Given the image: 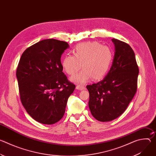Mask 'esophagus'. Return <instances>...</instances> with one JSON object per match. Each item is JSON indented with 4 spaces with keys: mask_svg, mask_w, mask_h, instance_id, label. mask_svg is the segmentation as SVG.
I'll return each mask as SVG.
<instances>
[{
    "mask_svg": "<svg viewBox=\"0 0 156 156\" xmlns=\"http://www.w3.org/2000/svg\"><path fill=\"white\" fill-rule=\"evenodd\" d=\"M76 88L77 89V90H83L85 88V87L84 86H83V85H77Z\"/></svg>",
    "mask_w": 156,
    "mask_h": 156,
    "instance_id": "34e87169",
    "label": "esophagus"
}]
</instances>
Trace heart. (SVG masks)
Instances as JSON below:
<instances>
[{"label": "heart", "instance_id": "1", "mask_svg": "<svg viewBox=\"0 0 156 156\" xmlns=\"http://www.w3.org/2000/svg\"><path fill=\"white\" fill-rule=\"evenodd\" d=\"M73 52L74 56L64 57L62 64L64 71L70 75L76 73L81 65L83 70L70 78L72 82L78 84L86 83L91 78L94 80L102 78L113 60V52L110 48L94 41L78 44Z\"/></svg>", "mask_w": 156, "mask_h": 156}]
</instances>
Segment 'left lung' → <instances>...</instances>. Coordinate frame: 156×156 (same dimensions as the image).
I'll return each instance as SVG.
<instances>
[{"mask_svg":"<svg viewBox=\"0 0 156 156\" xmlns=\"http://www.w3.org/2000/svg\"><path fill=\"white\" fill-rule=\"evenodd\" d=\"M115 54L106 76L86 86L90 93L88 105L98 121H112L121 115L134 97L139 73L134 51L128 44L112 39Z\"/></svg>","mask_w":156,"mask_h":156,"instance_id":"8db88e82","label":"left lung"}]
</instances>
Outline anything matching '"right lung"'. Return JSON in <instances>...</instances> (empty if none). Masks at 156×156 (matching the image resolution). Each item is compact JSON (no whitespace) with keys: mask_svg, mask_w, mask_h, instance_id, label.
I'll return each mask as SVG.
<instances>
[{"mask_svg":"<svg viewBox=\"0 0 156 156\" xmlns=\"http://www.w3.org/2000/svg\"><path fill=\"white\" fill-rule=\"evenodd\" d=\"M69 48L65 41L44 39L27 48L18 63L16 75L21 103L41 123L58 122L75 89L62 72L60 58Z\"/></svg>","mask_w":156,"mask_h":156,"instance_id":"obj_1","label":"right lung"}]
</instances>
